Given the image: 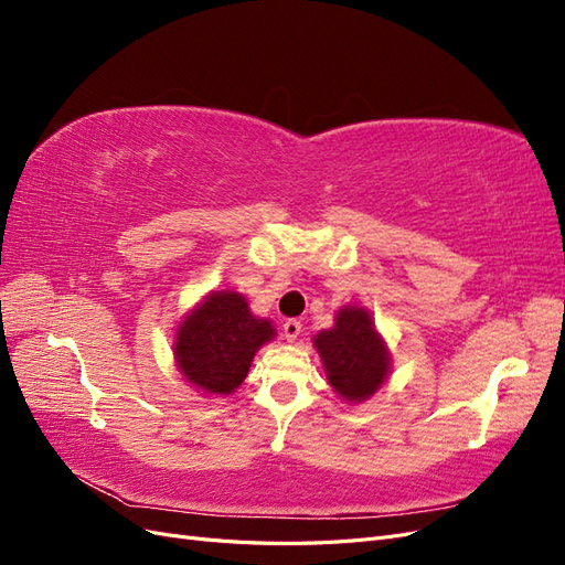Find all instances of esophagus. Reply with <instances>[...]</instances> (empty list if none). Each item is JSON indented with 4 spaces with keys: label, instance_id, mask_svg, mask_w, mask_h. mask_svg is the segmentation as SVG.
<instances>
[{
    "label": "esophagus",
    "instance_id": "obj_1",
    "mask_svg": "<svg viewBox=\"0 0 565 565\" xmlns=\"http://www.w3.org/2000/svg\"><path fill=\"white\" fill-rule=\"evenodd\" d=\"M282 334H285V339L287 341H295L299 334H301V322L299 320H285V324H282Z\"/></svg>",
    "mask_w": 565,
    "mask_h": 565
}]
</instances>
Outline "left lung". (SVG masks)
<instances>
[{
	"label": "left lung",
	"mask_w": 565,
	"mask_h": 565,
	"mask_svg": "<svg viewBox=\"0 0 565 565\" xmlns=\"http://www.w3.org/2000/svg\"><path fill=\"white\" fill-rule=\"evenodd\" d=\"M328 384L344 403H365L391 374V353L365 306L347 303L334 313L330 330L313 337Z\"/></svg>",
	"instance_id": "1"
}]
</instances>
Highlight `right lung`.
Returning a JSON list of instances; mask_svg holds the SVG:
<instances>
[{"mask_svg": "<svg viewBox=\"0 0 565 565\" xmlns=\"http://www.w3.org/2000/svg\"><path fill=\"white\" fill-rule=\"evenodd\" d=\"M276 334L241 292L214 289L177 324L174 363L183 382L204 396H231L245 382L256 351Z\"/></svg>", "mask_w": 565, "mask_h": 565, "instance_id": "add662e5", "label": "right lung"}]
</instances>
